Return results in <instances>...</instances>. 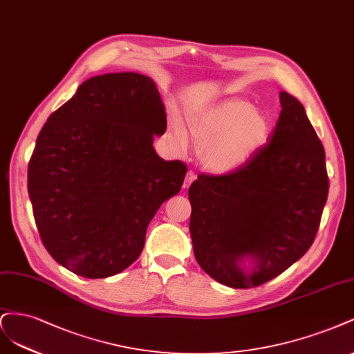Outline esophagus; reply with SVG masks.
Segmentation results:
<instances>
[{
	"label": "esophagus",
	"instance_id": "obj_1",
	"mask_svg": "<svg viewBox=\"0 0 354 354\" xmlns=\"http://www.w3.org/2000/svg\"><path fill=\"white\" fill-rule=\"evenodd\" d=\"M194 180H196V175H194V172H188L185 176V180H184V189H187Z\"/></svg>",
	"mask_w": 354,
	"mask_h": 354
}]
</instances>
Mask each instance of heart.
<instances>
[{
	"instance_id": "obj_1",
	"label": "heart",
	"mask_w": 354,
	"mask_h": 354,
	"mask_svg": "<svg viewBox=\"0 0 354 354\" xmlns=\"http://www.w3.org/2000/svg\"><path fill=\"white\" fill-rule=\"evenodd\" d=\"M188 131L198 147L201 166L212 174H230L247 165L263 148L270 135V119L244 100H226L188 115ZM179 147L187 145V132L174 124Z\"/></svg>"
}]
</instances>
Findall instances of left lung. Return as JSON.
Segmentation results:
<instances>
[{
  "mask_svg": "<svg viewBox=\"0 0 354 354\" xmlns=\"http://www.w3.org/2000/svg\"><path fill=\"white\" fill-rule=\"evenodd\" d=\"M270 142L241 169L200 175L188 197L194 256L232 288L265 283L310 248L328 198L325 150L301 102L279 93Z\"/></svg>",
  "mask_w": 354,
  "mask_h": 354,
  "instance_id": "1",
  "label": "left lung"
}]
</instances>
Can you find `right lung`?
I'll return each mask as SVG.
<instances>
[{
  "instance_id": "1",
  "label": "right lung",
  "mask_w": 354,
  "mask_h": 354,
  "mask_svg": "<svg viewBox=\"0 0 354 354\" xmlns=\"http://www.w3.org/2000/svg\"><path fill=\"white\" fill-rule=\"evenodd\" d=\"M166 111L151 77L94 76L41 129L28 191L42 243L63 268L107 278L141 254L148 223L187 166L158 157Z\"/></svg>"
}]
</instances>
